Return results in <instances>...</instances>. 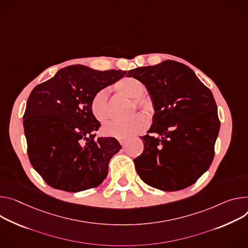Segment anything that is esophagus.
I'll use <instances>...</instances> for the list:
<instances>
[{
    "instance_id": "34e87169",
    "label": "esophagus",
    "mask_w": 248,
    "mask_h": 248,
    "mask_svg": "<svg viewBox=\"0 0 248 248\" xmlns=\"http://www.w3.org/2000/svg\"><path fill=\"white\" fill-rule=\"evenodd\" d=\"M126 140H125V139H121L119 141H120V143H121L122 145H124L125 142H126Z\"/></svg>"
}]
</instances>
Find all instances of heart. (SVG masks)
I'll return each instance as SVG.
<instances>
[{
	"label": "heart",
	"mask_w": 248,
	"mask_h": 248,
	"mask_svg": "<svg viewBox=\"0 0 248 248\" xmlns=\"http://www.w3.org/2000/svg\"><path fill=\"white\" fill-rule=\"evenodd\" d=\"M117 91L133 101L145 110L152 108L151 102L144 98L146 87L139 79L133 77H126L120 80L116 84ZM93 116L100 123L106 122L109 118V110L108 106V92L106 90H101L97 92L90 104ZM148 125V120L143 115H137L127 121H112L105 124L102 128L103 133L107 137L117 139H127L133 134L143 131Z\"/></svg>",
	"instance_id": "heart-1"
}]
</instances>
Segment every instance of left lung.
<instances>
[{"label":"left lung","instance_id":"left-lung-1","mask_svg":"<svg viewBox=\"0 0 248 248\" xmlns=\"http://www.w3.org/2000/svg\"><path fill=\"white\" fill-rule=\"evenodd\" d=\"M140 80L152 101V124L143 152L134 159L140 177L162 191L193 185L211 166L218 136L217 108L211 90L190 67L165 60L129 70Z\"/></svg>","mask_w":248,"mask_h":248}]
</instances>
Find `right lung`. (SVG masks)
Here are the masks:
<instances>
[{
    "instance_id": "1",
    "label": "right lung",
    "mask_w": 248,
    "mask_h": 248,
    "mask_svg": "<svg viewBox=\"0 0 248 248\" xmlns=\"http://www.w3.org/2000/svg\"><path fill=\"white\" fill-rule=\"evenodd\" d=\"M125 73L71 65L31 91L24 115L28 154L52 188L76 193L106 179L108 162L122 146L115 138L96 139L94 131L101 124L90 104L97 92Z\"/></svg>"
}]
</instances>
